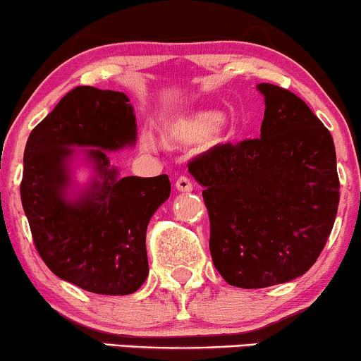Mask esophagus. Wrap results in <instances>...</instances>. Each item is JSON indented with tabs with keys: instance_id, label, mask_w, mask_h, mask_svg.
I'll list each match as a JSON object with an SVG mask.
<instances>
[{
	"instance_id": "1",
	"label": "esophagus",
	"mask_w": 361,
	"mask_h": 361,
	"mask_svg": "<svg viewBox=\"0 0 361 361\" xmlns=\"http://www.w3.org/2000/svg\"><path fill=\"white\" fill-rule=\"evenodd\" d=\"M176 189L179 192H192V182L189 177L180 176L179 179L176 180Z\"/></svg>"
}]
</instances>
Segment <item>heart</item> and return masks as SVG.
Returning <instances> with one entry per match:
<instances>
[{
    "instance_id": "b5f03b06",
    "label": "heart",
    "mask_w": 361,
    "mask_h": 361,
    "mask_svg": "<svg viewBox=\"0 0 361 361\" xmlns=\"http://www.w3.org/2000/svg\"><path fill=\"white\" fill-rule=\"evenodd\" d=\"M220 123V115L216 111H199L192 113L189 116L179 118L174 123L167 126L166 135L172 141L180 142H190L202 140V137L209 135L214 128ZM142 145L147 149H154L156 142L149 135H145L142 137Z\"/></svg>"
}]
</instances>
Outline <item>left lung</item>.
<instances>
[{
  "label": "left lung",
  "instance_id": "obj_1",
  "mask_svg": "<svg viewBox=\"0 0 361 361\" xmlns=\"http://www.w3.org/2000/svg\"><path fill=\"white\" fill-rule=\"evenodd\" d=\"M258 90L266 105L261 136L216 145L187 164L204 187L215 268L243 289L307 273L340 200L330 131L293 92L271 83Z\"/></svg>",
  "mask_w": 361,
  "mask_h": 361
}]
</instances>
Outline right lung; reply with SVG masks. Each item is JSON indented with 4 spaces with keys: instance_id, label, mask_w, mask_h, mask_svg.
Wrapping results in <instances>:
<instances>
[{
    "instance_id": "obj_1",
    "label": "right lung",
    "mask_w": 361,
    "mask_h": 361,
    "mask_svg": "<svg viewBox=\"0 0 361 361\" xmlns=\"http://www.w3.org/2000/svg\"><path fill=\"white\" fill-rule=\"evenodd\" d=\"M121 92L75 87L39 123L24 149L21 202L36 250L47 268L83 290L125 295L149 273L146 228L171 195L166 174L123 177L103 149L136 141V118ZM71 145H92L100 181L68 202L66 159Z\"/></svg>"
}]
</instances>
